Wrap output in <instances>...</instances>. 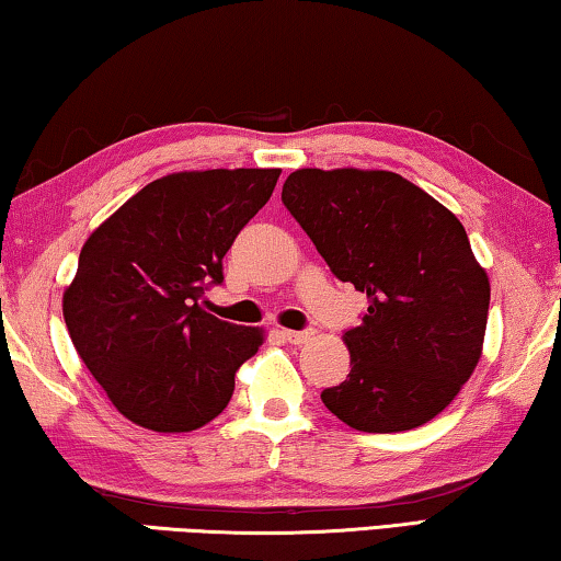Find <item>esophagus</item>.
Masks as SVG:
<instances>
[{
	"instance_id": "1",
	"label": "esophagus",
	"mask_w": 561,
	"mask_h": 561,
	"mask_svg": "<svg viewBox=\"0 0 561 561\" xmlns=\"http://www.w3.org/2000/svg\"><path fill=\"white\" fill-rule=\"evenodd\" d=\"M282 334L289 345H305V342L312 337V332H307V330H284Z\"/></svg>"
}]
</instances>
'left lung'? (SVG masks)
<instances>
[{"instance_id":"8db88e82","label":"left lung","mask_w":561,"mask_h":561,"mask_svg":"<svg viewBox=\"0 0 561 561\" xmlns=\"http://www.w3.org/2000/svg\"><path fill=\"white\" fill-rule=\"evenodd\" d=\"M282 201L334 277L367 295L342 337L347 380L322 403L365 433L428 423L471 378L486 332L491 287L463 224L390 171L302 169Z\"/></svg>"}]
</instances>
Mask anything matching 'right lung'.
<instances>
[{
  "label": "right lung",
  "mask_w": 561,
  "mask_h": 561,
  "mask_svg": "<svg viewBox=\"0 0 561 561\" xmlns=\"http://www.w3.org/2000/svg\"><path fill=\"white\" fill-rule=\"evenodd\" d=\"M279 169L163 175L90 233L62 297L72 345L111 403L158 433L214 421L264 334L208 314L224 256L270 201Z\"/></svg>",
  "instance_id": "right-lung-1"
}]
</instances>
